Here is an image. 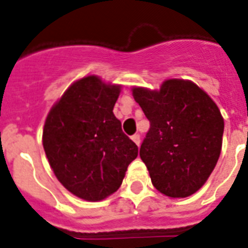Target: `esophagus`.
I'll return each mask as SVG.
<instances>
[{"mask_svg":"<svg viewBox=\"0 0 248 248\" xmlns=\"http://www.w3.org/2000/svg\"><path fill=\"white\" fill-rule=\"evenodd\" d=\"M131 139H132V141H134L135 144L138 145V146H140V135H134Z\"/></svg>","mask_w":248,"mask_h":248,"instance_id":"esophagus-1","label":"esophagus"}]
</instances>
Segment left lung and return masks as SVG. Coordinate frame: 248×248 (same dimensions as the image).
I'll return each instance as SVG.
<instances>
[{
  "instance_id": "8db88e82",
  "label": "left lung",
  "mask_w": 248,
  "mask_h": 248,
  "mask_svg": "<svg viewBox=\"0 0 248 248\" xmlns=\"http://www.w3.org/2000/svg\"><path fill=\"white\" fill-rule=\"evenodd\" d=\"M132 95L150 121L140 158L153 186L172 199L194 195L222 152L224 120L218 106L183 78H168L158 90L134 86Z\"/></svg>"
}]
</instances>
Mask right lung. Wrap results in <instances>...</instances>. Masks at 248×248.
<instances>
[{"instance_id":"right-lung-1","label":"right lung","mask_w":248,"mask_h":248,"mask_svg":"<svg viewBox=\"0 0 248 248\" xmlns=\"http://www.w3.org/2000/svg\"><path fill=\"white\" fill-rule=\"evenodd\" d=\"M122 86L86 75L52 106L43 127V148L54 176L86 201L116 192L139 149L122 132L113 107Z\"/></svg>"}]
</instances>
